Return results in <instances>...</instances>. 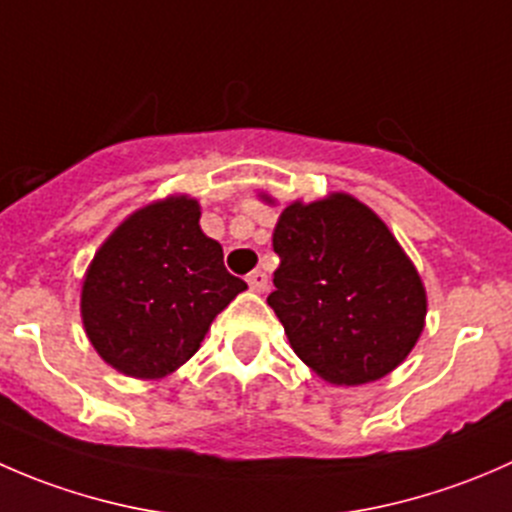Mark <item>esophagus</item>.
I'll return each mask as SVG.
<instances>
[{
  "label": "esophagus",
  "instance_id": "esophagus-1",
  "mask_svg": "<svg viewBox=\"0 0 512 512\" xmlns=\"http://www.w3.org/2000/svg\"><path fill=\"white\" fill-rule=\"evenodd\" d=\"M247 285H250L252 292H265L267 289V275L262 270H255L247 275Z\"/></svg>",
  "mask_w": 512,
  "mask_h": 512
}]
</instances>
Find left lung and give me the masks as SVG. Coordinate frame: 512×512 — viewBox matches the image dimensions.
<instances>
[{"label": "left lung", "mask_w": 512, "mask_h": 512, "mask_svg": "<svg viewBox=\"0 0 512 512\" xmlns=\"http://www.w3.org/2000/svg\"><path fill=\"white\" fill-rule=\"evenodd\" d=\"M272 247L280 267L267 304L314 374L337 386L369 384L411 354L426 322V289L374 210L347 193L294 200Z\"/></svg>", "instance_id": "left-lung-1"}]
</instances>
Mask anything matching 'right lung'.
Here are the masks:
<instances>
[{"instance_id": "right-lung-1", "label": "right lung", "mask_w": 512, "mask_h": 512, "mask_svg": "<svg viewBox=\"0 0 512 512\" xmlns=\"http://www.w3.org/2000/svg\"><path fill=\"white\" fill-rule=\"evenodd\" d=\"M223 247L200 230V205L170 195L128 215L86 270L81 319L89 342L121 374L163 379L200 349L210 324L245 292Z\"/></svg>"}]
</instances>
